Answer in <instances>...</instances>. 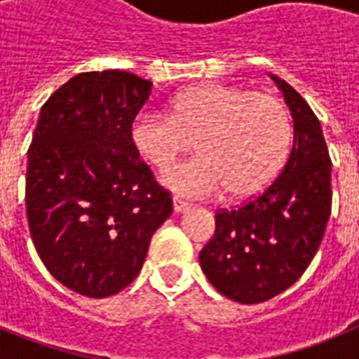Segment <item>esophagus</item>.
<instances>
[{"label":"esophagus","instance_id":"obj_1","mask_svg":"<svg viewBox=\"0 0 359 359\" xmlns=\"http://www.w3.org/2000/svg\"><path fill=\"white\" fill-rule=\"evenodd\" d=\"M172 207H174V210H176V212H185V210H189V203L183 201L182 198H177V196H174Z\"/></svg>","mask_w":359,"mask_h":359}]
</instances>
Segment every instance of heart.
<instances>
[{"mask_svg": "<svg viewBox=\"0 0 359 359\" xmlns=\"http://www.w3.org/2000/svg\"><path fill=\"white\" fill-rule=\"evenodd\" d=\"M291 116L280 98L237 86L201 84L177 93L167 116L142 113L131 126L136 152L167 170L194 142L199 154L163 176L185 196L231 199L259 194L271 183L290 152Z\"/></svg>", "mask_w": 359, "mask_h": 359, "instance_id": "b5f03b06", "label": "heart"}]
</instances>
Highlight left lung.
<instances>
[{
	"label": "left lung",
	"instance_id": "8db88e82",
	"mask_svg": "<svg viewBox=\"0 0 359 359\" xmlns=\"http://www.w3.org/2000/svg\"><path fill=\"white\" fill-rule=\"evenodd\" d=\"M293 116V147L261 194L215 214L199 253L212 286L239 304H261L293 286L311 264L331 215V158L322 128L286 81L275 77Z\"/></svg>",
	"mask_w": 359,
	"mask_h": 359
}]
</instances>
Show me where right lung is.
<instances>
[{
    "label": "right lung",
    "instance_id": "add662e5",
    "mask_svg": "<svg viewBox=\"0 0 359 359\" xmlns=\"http://www.w3.org/2000/svg\"><path fill=\"white\" fill-rule=\"evenodd\" d=\"M152 82L120 69L79 73L41 107L28 147V228L62 286L91 298L128 287L172 212L131 142Z\"/></svg>",
    "mask_w": 359,
    "mask_h": 359
}]
</instances>
